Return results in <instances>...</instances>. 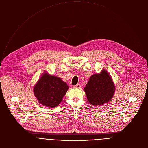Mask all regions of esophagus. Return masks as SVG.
Wrapping results in <instances>:
<instances>
[{
	"label": "esophagus",
	"mask_w": 148,
	"mask_h": 148,
	"mask_svg": "<svg viewBox=\"0 0 148 148\" xmlns=\"http://www.w3.org/2000/svg\"><path fill=\"white\" fill-rule=\"evenodd\" d=\"M74 88H81V85L80 84H77V85H75V86H74Z\"/></svg>",
	"instance_id": "esophagus-1"
}]
</instances>
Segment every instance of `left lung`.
<instances>
[{"label":"left lung","instance_id":"8db88e82","mask_svg":"<svg viewBox=\"0 0 148 148\" xmlns=\"http://www.w3.org/2000/svg\"><path fill=\"white\" fill-rule=\"evenodd\" d=\"M115 87L111 77L103 69L100 73L91 76L84 90L90 103L93 105H100L111 100Z\"/></svg>","mask_w":148,"mask_h":148}]
</instances>
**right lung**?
Instances as JSON below:
<instances>
[{
    "label": "right lung",
    "instance_id": "right-lung-1",
    "mask_svg": "<svg viewBox=\"0 0 148 148\" xmlns=\"http://www.w3.org/2000/svg\"><path fill=\"white\" fill-rule=\"evenodd\" d=\"M68 89L67 84L61 78L45 73L34 86L33 92L41 104L54 108L62 101Z\"/></svg>",
    "mask_w": 148,
    "mask_h": 148
}]
</instances>
